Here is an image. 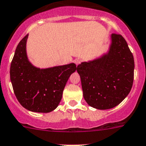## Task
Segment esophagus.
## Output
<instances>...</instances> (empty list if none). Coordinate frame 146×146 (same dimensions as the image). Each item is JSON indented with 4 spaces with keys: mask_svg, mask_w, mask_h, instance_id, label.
Segmentation results:
<instances>
[{
    "mask_svg": "<svg viewBox=\"0 0 146 146\" xmlns=\"http://www.w3.org/2000/svg\"><path fill=\"white\" fill-rule=\"evenodd\" d=\"M81 62H82V60L79 59V58H76V59L74 60V63H75L76 65H79Z\"/></svg>",
    "mask_w": 146,
    "mask_h": 146,
    "instance_id": "1",
    "label": "esophagus"
}]
</instances>
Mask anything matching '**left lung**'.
Masks as SVG:
<instances>
[{
	"instance_id": "1",
	"label": "left lung",
	"mask_w": 146,
	"mask_h": 146,
	"mask_svg": "<svg viewBox=\"0 0 146 146\" xmlns=\"http://www.w3.org/2000/svg\"><path fill=\"white\" fill-rule=\"evenodd\" d=\"M133 70V56L126 41L121 35L111 34L106 53L77 67L84 100L99 110L116 107L131 90Z\"/></svg>"
}]
</instances>
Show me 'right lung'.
<instances>
[{"instance_id": "obj_1", "label": "right lung", "mask_w": 146, "mask_h": 146, "mask_svg": "<svg viewBox=\"0 0 146 146\" xmlns=\"http://www.w3.org/2000/svg\"><path fill=\"white\" fill-rule=\"evenodd\" d=\"M27 35L18 44L10 66L13 90L21 105L28 111L49 113L58 107L69 77L76 70L70 63L39 68L28 59Z\"/></svg>"}]
</instances>
